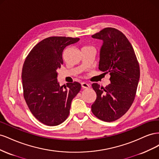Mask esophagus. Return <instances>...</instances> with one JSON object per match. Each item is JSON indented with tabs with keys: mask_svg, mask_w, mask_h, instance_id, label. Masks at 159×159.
Returning a JSON list of instances; mask_svg holds the SVG:
<instances>
[{
	"mask_svg": "<svg viewBox=\"0 0 159 159\" xmlns=\"http://www.w3.org/2000/svg\"><path fill=\"white\" fill-rule=\"evenodd\" d=\"M81 87H82V88H84V89H87V88H89L90 86H89V84L85 83V82H83V83H81Z\"/></svg>",
	"mask_w": 159,
	"mask_h": 159,
	"instance_id": "1",
	"label": "esophagus"
}]
</instances>
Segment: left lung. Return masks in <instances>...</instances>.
<instances>
[{"label":"left lung","mask_w":159,"mask_h":159,"mask_svg":"<svg viewBox=\"0 0 159 159\" xmlns=\"http://www.w3.org/2000/svg\"><path fill=\"white\" fill-rule=\"evenodd\" d=\"M102 40L99 70L109 72L110 84L105 88L94 83L97 94L91 111L98 119L111 122L121 117L133 102L140 78V69L133 48L127 37L113 28L91 36Z\"/></svg>","instance_id":"8db88e82"}]
</instances>
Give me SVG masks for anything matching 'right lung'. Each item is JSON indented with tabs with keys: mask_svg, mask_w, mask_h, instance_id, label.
Listing matches in <instances>:
<instances>
[{
	"mask_svg": "<svg viewBox=\"0 0 159 159\" xmlns=\"http://www.w3.org/2000/svg\"><path fill=\"white\" fill-rule=\"evenodd\" d=\"M79 40L78 38H47L33 48L24 63V97L34 116L46 125L56 126L65 121L72 99L81 89L76 81L67 83L64 89L57 79V70L64 63V49Z\"/></svg>",
	"mask_w": 159,
	"mask_h": 159,
	"instance_id": "obj_1",
	"label": "right lung"
}]
</instances>
